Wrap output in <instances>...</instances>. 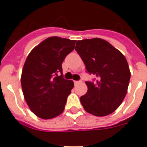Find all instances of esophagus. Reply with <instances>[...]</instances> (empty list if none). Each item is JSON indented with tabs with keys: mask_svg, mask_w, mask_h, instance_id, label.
I'll return each mask as SVG.
<instances>
[{
	"mask_svg": "<svg viewBox=\"0 0 147 147\" xmlns=\"http://www.w3.org/2000/svg\"><path fill=\"white\" fill-rule=\"evenodd\" d=\"M74 84L76 85V84H79V83H80L82 81H74Z\"/></svg>",
	"mask_w": 147,
	"mask_h": 147,
	"instance_id": "esophagus-1",
	"label": "esophagus"
}]
</instances>
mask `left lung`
Masks as SVG:
<instances>
[{
	"label": "left lung",
	"mask_w": 147,
	"mask_h": 147,
	"mask_svg": "<svg viewBox=\"0 0 147 147\" xmlns=\"http://www.w3.org/2000/svg\"><path fill=\"white\" fill-rule=\"evenodd\" d=\"M75 50L94 82L86 81V94L80 101L86 112L97 116L112 113L122 104L128 91L131 73L125 57L107 41L93 38L78 40Z\"/></svg>",
	"instance_id": "8db88e82"
}]
</instances>
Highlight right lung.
Masks as SVG:
<instances>
[{
	"mask_svg": "<svg viewBox=\"0 0 147 147\" xmlns=\"http://www.w3.org/2000/svg\"><path fill=\"white\" fill-rule=\"evenodd\" d=\"M75 43L76 40L51 37L28 55L22 73V88L29 108L40 118L53 119L65 110L74 84L64 79L61 65L74 50Z\"/></svg>",
	"mask_w": 147,
	"mask_h": 147,
	"instance_id": "right-lung-1",
	"label": "right lung"
}]
</instances>
